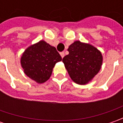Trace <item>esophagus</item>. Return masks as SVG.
<instances>
[{
  "mask_svg": "<svg viewBox=\"0 0 123 123\" xmlns=\"http://www.w3.org/2000/svg\"><path fill=\"white\" fill-rule=\"evenodd\" d=\"M60 55H61V57L63 58L64 57V55H65V54H64V52H62V53H60Z\"/></svg>",
  "mask_w": 123,
  "mask_h": 123,
  "instance_id": "obj_1",
  "label": "esophagus"
}]
</instances>
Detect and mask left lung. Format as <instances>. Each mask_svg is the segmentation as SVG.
<instances>
[{
	"instance_id": "8db88e82",
	"label": "left lung",
	"mask_w": 123,
	"mask_h": 123,
	"mask_svg": "<svg viewBox=\"0 0 123 123\" xmlns=\"http://www.w3.org/2000/svg\"><path fill=\"white\" fill-rule=\"evenodd\" d=\"M69 54L62 62L74 82L85 85L90 81L101 68L103 56L92 45L75 41L69 46Z\"/></svg>"
}]
</instances>
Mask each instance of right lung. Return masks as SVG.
<instances>
[{
  "mask_svg": "<svg viewBox=\"0 0 123 123\" xmlns=\"http://www.w3.org/2000/svg\"><path fill=\"white\" fill-rule=\"evenodd\" d=\"M60 61L62 57L54 46L41 40L25 50L20 64L26 76L43 83L50 78L55 65Z\"/></svg>",
  "mask_w": 123,
  "mask_h": 123,
  "instance_id": "right-lung-1",
  "label": "right lung"
}]
</instances>
